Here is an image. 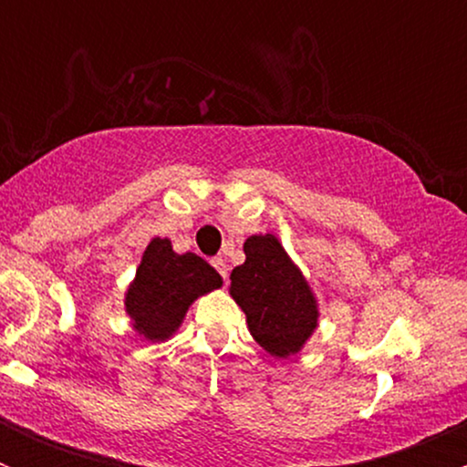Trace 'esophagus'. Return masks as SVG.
<instances>
[{"mask_svg": "<svg viewBox=\"0 0 467 467\" xmlns=\"http://www.w3.org/2000/svg\"><path fill=\"white\" fill-rule=\"evenodd\" d=\"M212 266H214L216 271H219V275L223 277V280H225V277H228V264H225L223 257H214V260H212Z\"/></svg>", "mask_w": 467, "mask_h": 467, "instance_id": "esophagus-1", "label": "esophagus"}]
</instances>
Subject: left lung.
<instances>
[{
  "instance_id": "obj_1",
  "label": "left lung",
  "mask_w": 467,
  "mask_h": 467,
  "mask_svg": "<svg viewBox=\"0 0 467 467\" xmlns=\"http://www.w3.org/2000/svg\"><path fill=\"white\" fill-rule=\"evenodd\" d=\"M246 262L230 273V296L246 314L253 338L275 359L298 355L318 327V303L275 234L244 242Z\"/></svg>"
}]
</instances>
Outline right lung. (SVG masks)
I'll return each mask as SVG.
<instances>
[{"label":"right lung","mask_w":467,"mask_h":467,"mask_svg":"<svg viewBox=\"0 0 467 467\" xmlns=\"http://www.w3.org/2000/svg\"><path fill=\"white\" fill-rule=\"evenodd\" d=\"M221 275L203 257L194 253L178 255L167 237H153L135 271V280L126 289V314L146 341H167L178 332L190 305L221 289Z\"/></svg>","instance_id":"obj_1"}]
</instances>
